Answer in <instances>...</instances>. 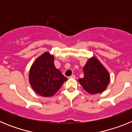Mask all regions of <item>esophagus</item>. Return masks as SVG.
<instances>
[{"mask_svg":"<svg viewBox=\"0 0 132 132\" xmlns=\"http://www.w3.org/2000/svg\"><path fill=\"white\" fill-rule=\"evenodd\" d=\"M69 78H71V79H75L76 77H75V75H72L71 76L69 77Z\"/></svg>","mask_w":132,"mask_h":132,"instance_id":"obj_1","label":"esophagus"}]
</instances>
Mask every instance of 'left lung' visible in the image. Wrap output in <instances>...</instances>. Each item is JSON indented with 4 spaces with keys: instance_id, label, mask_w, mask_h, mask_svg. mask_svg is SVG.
<instances>
[{
    "instance_id": "left-lung-1",
    "label": "left lung",
    "mask_w": 132,
    "mask_h": 132,
    "mask_svg": "<svg viewBox=\"0 0 132 132\" xmlns=\"http://www.w3.org/2000/svg\"><path fill=\"white\" fill-rule=\"evenodd\" d=\"M83 72L84 77L78 81L86 91L94 94L106 88L110 82L109 73L97 58H90L84 66Z\"/></svg>"
}]
</instances>
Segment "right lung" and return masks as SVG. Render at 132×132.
<instances>
[{
  "label": "right lung",
  "mask_w": 132,
  "mask_h": 132,
  "mask_svg": "<svg viewBox=\"0 0 132 132\" xmlns=\"http://www.w3.org/2000/svg\"><path fill=\"white\" fill-rule=\"evenodd\" d=\"M54 57L49 52L39 56L32 64L29 73V81L35 92L40 96L54 95L67 80L54 65Z\"/></svg>",
  "instance_id": "right-lung-1"
}]
</instances>
